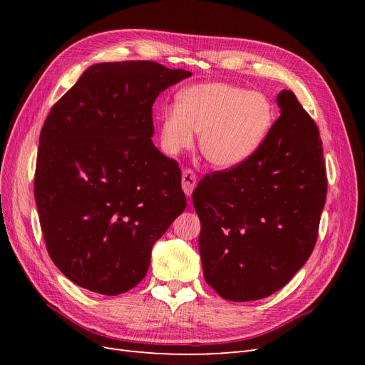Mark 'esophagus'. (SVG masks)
Here are the masks:
<instances>
[{
    "label": "esophagus",
    "mask_w": 365,
    "mask_h": 365,
    "mask_svg": "<svg viewBox=\"0 0 365 365\" xmlns=\"http://www.w3.org/2000/svg\"><path fill=\"white\" fill-rule=\"evenodd\" d=\"M181 184H182V190L187 196H190L192 192L195 190V187L197 184V178L196 173L192 169H185L182 172V178H181Z\"/></svg>",
    "instance_id": "34e87169"
}]
</instances>
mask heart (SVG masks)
<instances>
[{
    "instance_id": "heart-1",
    "label": "heart",
    "mask_w": 365,
    "mask_h": 365,
    "mask_svg": "<svg viewBox=\"0 0 365 365\" xmlns=\"http://www.w3.org/2000/svg\"><path fill=\"white\" fill-rule=\"evenodd\" d=\"M268 96L224 82L187 88L160 120V145L168 155L190 149L200 134V152L217 169L247 163L267 141L275 123Z\"/></svg>"
}]
</instances>
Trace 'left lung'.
I'll list each match as a JSON object with an SVG mask.
<instances>
[{
  "mask_svg": "<svg viewBox=\"0 0 365 365\" xmlns=\"http://www.w3.org/2000/svg\"><path fill=\"white\" fill-rule=\"evenodd\" d=\"M263 146L235 169L207 175L193 192L205 282L230 302L282 289L315 247L326 202L323 143L292 91Z\"/></svg>",
  "mask_w": 365,
  "mask_h": 365,
  "instance_id": "8db88e82",
  "label": "left lung"
}]
</instances>
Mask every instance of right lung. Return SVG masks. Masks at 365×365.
I'll list each match as a JSON object with an SVG mask.
<instances>
[{
  "label": "right lung",
  "mask_w": 365,
  "mask_h": 365,
  "mask_svg": "<svg viewBox=\"0 0 365 365\" xmlns=\"http://www.w3.org/2000/svg\"><path fill=\"white\" fill-rule=\"evenodd\" d=\"M192 73L150 61L91 65L42 126L35 200L47 251L81 288L137 286L187 205L178 163L153 146L152 105Z\"/></svg>",
  "instance_id": "add662e5"
}]
</instances>
